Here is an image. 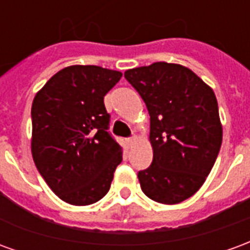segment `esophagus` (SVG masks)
Returning a JSON list of instances; mask_svg holds the SVG:
<instances>
[{
  "instance_id": "34e87169",
  "label": "esophagus",
  "mask_w": 250,
  "mask_h": 250,
  "mask_svg": "<svg viewBox=\"0 0 250 250\" xmlns=\"http://www.w3.org/2000/svg\"><path fill=\"white\" fill-rule=\"evenodd\" d=\"M135 142H136L135 136H132V138H128V139H127V143H128V146H134V145H135Z\"/></svg>"
}]
</instances>
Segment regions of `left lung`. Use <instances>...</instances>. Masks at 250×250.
Segmentation results:
<instances>
[{
	"label": "left lung",
	"instance_id": "8db88e82",
	"mask_svg": "<svg viewBox=\"0 0 250 250\" xmlns=\"http://www.w3.org/2000/svg\"><path fill=\"white\" fill-rule=\"evenodd\" d=\"M150 114L152 163L139 171L148 198L175 205L198 191L222 143L214 91L181 64L158 62L125 72Z\"/></svg>",
	"mask_w": 250,
	"mask_h": 250
}]
</instances>
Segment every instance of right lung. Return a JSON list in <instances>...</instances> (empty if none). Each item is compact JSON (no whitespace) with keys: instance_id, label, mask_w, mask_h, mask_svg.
<instances>
[{"instance_id":"1","label":"right lung","mask_w":250,"mask_h":250,"mask_svg":"<svg viewBox=\"0 0 250 250\" xmlns=\"http://www.w3.org/2000/svg\"><path fill=\"white\" fill-rule=\"evenodd\" d=\"M122 72L69 65L55 73L32 104V157L64 202L85 206L108 193L122 146L108 134L104 96Z\"/></svg>"}]
</instances>
